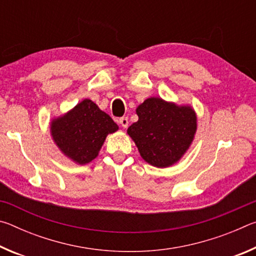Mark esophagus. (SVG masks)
Wrapping results in <instances>:
<instances>
[{
    "mask_svg": "<svg viewBox=\"0 0 256 256\" xmlns=\"http://www.w3.org/2000/svg\"><path fill=\"white\" fill-rule=\"evenodd\" d=\"M120 124L122 125V128H128V118H120Z\"/></svg>",
    "mask_w": 256,
    "mask_h": 256,
    "instance_id": "esophagus-1",
    "label": "esophagus"
}]
</instances>
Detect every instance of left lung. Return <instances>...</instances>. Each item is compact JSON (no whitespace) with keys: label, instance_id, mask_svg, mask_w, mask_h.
Masks as SVG:
<instances>
[{"label":"left lung","instance_id":"left-lung-1","mask_svg":"<svg viewBox=\"0 0 256 256\" xmlns=\"http://www.w3.org/2000/svg\"><path fill=\"white\" fill-rule=\"evenodd\" d=\"M136 112L138 120L128 128V134L142 159L157 168L178 162L196 138L198 116L194 108L150 97Z\"/></svg>","mask_w":256,"mask_h":256}]
</instances>
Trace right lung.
I'll return each instance as SVG.
<instances>
[{
    "instance_id": "obj_1",
    "label": "right lung",
    "mask_w": 256,
    "mask_h": 256,
    "mask_svg": "<svg viewBox=\"0 0 256 256\" xmlns=\"http://www.w3.org/2000/svg\"><path fill=\"white\" fill-rule=\"evenodd\" d=\"M118 130L110 116L90 99H84L50 123L55 146L76 164H86L97 158L108 134Z\"/></svg>"
}]
</instances>
